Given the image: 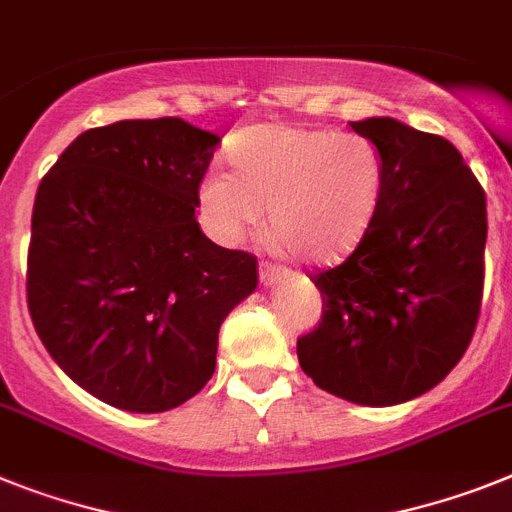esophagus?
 <instances>
[{
	"instance_id": "34e87169",
	"label": "esophagus",
	"mask_w": 512,
	"mask_h": 512,
	"mask_svg": "<svg viewBox=\"0 0 512 512\" xmlns=\"http://www.w3.org/2000/svg\"><path fill=\"white\" fill-rule=\"evenodd\" d=\"M283 273H286V268H281V265L263 263L260 265V283H263V286H273V283L281 281Z\"/></svg>"
}]
</instances>
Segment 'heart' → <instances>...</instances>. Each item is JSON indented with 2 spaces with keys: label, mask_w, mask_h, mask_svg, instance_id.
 Here are the masks:
<instances>
[{
  "label": "heart",
  "mask_w": 512,
  "mask_h": 512,
  "mask_svg": "<svg viewBox=\"0 0 512 512\" xmlns=\"http://www.w3.org/2000/svg\"><path fill=\"white\" fill-rule=\"evenodd\" d=\"M234 171L200 179L205 229L223 244L242 242L268 208L273 239L307 263L349 255L382 208L388 166L364 135L304 124H257L229 143Z\"/></svg>",
  "instance_id": "1"
}]
</instances>
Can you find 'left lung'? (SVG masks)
I'll use <instances>...</instances> for the list:
<instances>
[{
    "label": "left lung",
    "mask_w": 512,
    "mask_h": 512,
    "mask_svg": "<svg viewBox=\"0 0 512 512\" xmlns=\"http://www.w3.org/2000/svg\"><path fill=\"white\" fill-rule=\"evenodd\" d=\"M351 127L380 145L385 197L354 252L312 276L322 317L296 341V356L317 388L393 406L445 380L474 338L487 195L445 137L390 117Z\"/></svg>",
    "instance_id": "left-lung-1"
}]
</instances>
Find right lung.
Wrapping results in <instances>:
<instances>
[{
    "label": "right lung",
    "mask_w": 512,
    "mask_h": 512,
    "mask_svg": "<svg viewBox=\"0 0 512 512\" xmlns=\"http://www.w3.org/2000/svg\"><path fill=\"white\" fill-rule=\"evenodd\" d=\"M221 137L176 117L72 140L30 221L28 312L51 359L98 401L158 414L213 377L218 330L257 289V257L195 218Z\"/></svg>",
    "instance_id": "add662e5"
}]
</instances>
